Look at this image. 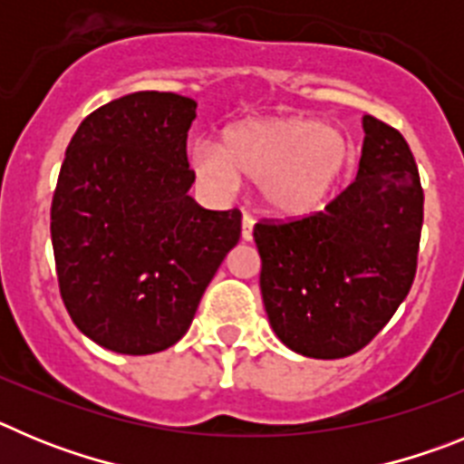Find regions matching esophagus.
Here are the masks:
<instances>
[{
    "label": "esophagus",
    "mask_w": 464,
    "mask_h": 464,
    "mask_svg": "<svg viewBox=\"0 0 464 464\" xmlns=\"http://www.w3.org/2000/svg\"><path fill=\"white\" fill-rule=\"evenodd\" d=\"M253 225H256V218H253L251 213H244V218H241V239H253Z\"/></svg>",
    "instance_id": "1"
}]
</instances>
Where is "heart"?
<instances>
[{"label":"heart","instance_id":"1","mask_svg":"<svg viewBox=\"0 0 464 464\" xmlns=\"http://www.w3.org/2000/svg\"><path fill=\"white\" fill-rule=\"evenodd\" d=\"M190 165L199 181L218 190L239 186V176L260 183L269 211L299 218L337 190L353 165V146L314 118H260L227 130L223 146L197 141Z\"/></svg>","mask_w":464,"mask_h":464}]
</instances>
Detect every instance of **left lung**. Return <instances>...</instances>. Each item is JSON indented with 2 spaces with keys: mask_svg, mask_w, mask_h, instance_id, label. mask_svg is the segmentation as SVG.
Listing matches in <instances>:
<instances>
[{
  "mask_svg": "<svg viewBox=\"0 0 464 464\" xmlns=\"http://www.w3.org/2000/svg\"><path fill=\"white\" fill-rule=\"evenodd\" d=\"M355 181L325 211L260 220V290L272 330L295 353H358L411 290L423 227V188L395 127L362 118Z\"/></svg>",
  "mask_w": 464,
  "mask_h": 464,
  "instance_id": "8db88e82",
  "label": "left lung"
}]
</instances>
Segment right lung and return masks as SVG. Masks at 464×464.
Masks as SVG:
<instances>
[{"instance_id": "add662e5", "label": "right lung", "mask_w": 464, "mask_h": 464, "mask_svg": "<svg viewBox=\"0 0 464 464\" xmlns=\"http://www.w3.org/2000/svg\"><path fill=\"white\" fill-rule=\"evenodd\" d=\"M195 100L125 94L92 111L64 155L51 207L60 295L73 325L122 355L174 346L241 237V213L188 195Z\"/></svg>"}]
</instances>
